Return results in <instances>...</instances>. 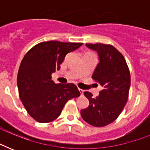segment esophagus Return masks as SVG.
Returning <instances> with one entry per match:
<instances>
[{"label": "esophagus", "instance_id": "obj_1", "mask_svg": "<svg viewBox=\"0 0 150 150\" xmlns=\"http://www.w3.org/2000/svg\"><path fill=\"white\" fill-rule=\"evenodd\" d=\"M79 90L80 93L82 95V94H83V93H84V91H83V90H82V89H79Z\"/></svg>", "mask_w": 150, "mask_h": 150}]
</instances>
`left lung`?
I'll return each instance as SVG.
<instances>
[{"label": "left lung", "mask_w": 150, "mask_h": 150, "mask_svg": "<svg viewBox=\"0 0 150 150\" xmlns=\"http://www.w3.org/2000/svg\"><path fill=\"white\" fill-rule=\"evenodd\" d=\"M86 46L98 54L99 63L92 78L99 82L102 90L96 97L85 92L89 105L81 110V116L91 125L103 127L117 118L128 101L130 72L123 55L113 46L100 43Z\"/></svg>", "instance_id": "obj_1"}]
</instances>
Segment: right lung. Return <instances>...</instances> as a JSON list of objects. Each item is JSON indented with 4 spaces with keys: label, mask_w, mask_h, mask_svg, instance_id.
<instances>
[{
    "label": "right lung",
    "mask_w": 150,
    "mask_h": 150,
    "mask_svg": "<svg viewBox=\"0 0 150 150\" xmlns=\"http://www.w3.org/2000/svg\"><path fill=\"white\" fill-rule=\"evenodd\" d=\"M81 43L47 41L38 43L27 52L20 64L17 85L21 101L30 116L40 123L57 118L64 106L71 99L80 96L72 83L55 84L51 75L68 53Z\"/></svg>",
    "instance_id": "1"
}]
</instances>
